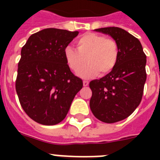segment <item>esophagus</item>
Here are the masks:
<instances>
[{"instance_id": "1", "label": "esophagus", "mask_w": 160, "mask_h": 160, "mask_svg": "<svg viewBox=\"0 0 160 160\" xmlns=\"http://www.w3.org/2000/svg\"><path fill=\"white\" fill-rule=\"evenodd\" d=\"M88 85H89L88 81H86V80H85V81H83V86H84V87H87Z\"/></svg>"}]
</instances>
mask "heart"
I'll list each match as a JSON object with an SVG mask.
<instances>
[{
  "label": "heart",
  "instance_id": "obj_1",
  "mask_svg": "<svg viewBox=\"0 0 160 160\" xmlns=\"http://www.w3.org/2000/svg\"><path fill=\"white\" fill-rule=\"evenodd\" d=\"M77 49L67 46L64 55L69 67L77 74L81 72L86 62L87 68L80 73L82 78L105 76L116 66L119 57L117 42L105 35L87 32L76 42Z\"/></svg>",
  "mask_w": 160,
  "mask_h": 160
}]
</instances>
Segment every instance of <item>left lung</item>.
I'll return each instance as SVG.
<instances>
[{"instance_id":"1","label":"left lung","mask_w":160,"mask_h":160,"mask_svg":"<svg viewBox=\"0 0 160 160\" xmlns=\"http://www.w3.org/2000/svg\"><path fill=\"white\" fill-rule=\"evenodd\" d=\"M117 42L119 57L114 70L90 82V107L98 120L114 123L130 116L142 100L147 57L138 38L118 27L94 29Z\"/></svg>"}]
</instances>
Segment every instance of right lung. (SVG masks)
<instances>
[{"label":"right lung","mask_w":160,"mask_h":160,"mask_svg":"<svg viewBox=\"0 0 160 160\" xmlns=\"http://www.w3.org/2000/svg\"><path fill=\"white\" fill-rule=\"evenodd\" d=\"M78 34V31L45 29L31 35L22 47L16 91L25 112L38 123L62 122L82 88V80L70 71L64 55Z\"/></svg>","instance_id":"obj_1"}]
</instances>
